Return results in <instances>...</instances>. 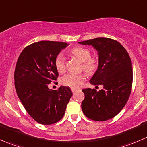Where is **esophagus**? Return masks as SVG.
<instances>
[{"instance_id": "esophagus-1", "label": "esophagus", "mask_w": 147, "mask_h": 147, "mask_svg": "<svg viewBox=\"0 0 147 147\" xmlns=\"http://www.w3.org/2000/svg\"><path fill=\"white\" fill-rule=\"evenodd\" d=\"M77 90H78V89H77V88H71V91H72V92H73V93L76 92V91Z\"/></svg>"}]
</instances>
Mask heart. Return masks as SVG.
Listing matches in <instances>:
<instances>
[{"instance_id": "1", "label": "heart", "mask_w": 147, "mask_h": 147, "mask_svg": "<svg viewBox=\"0 0 147 147\" xmlns=\"http://www.w3.org/2000/svg\"><path fill=\"white\" fill-rule=\"evenodd\" d=\"M71 53L76 58L83 62V69L86 72L91 74L95 71L98 66V61L95 58H91V51L83 47H75ZM55 66L59 73H63L66 70V59L62 53H59L55 59ZM85 76L83 74H68L62 77L61 83L66 86L79 88L83 85Z\"/></svg>"}]
</instances>
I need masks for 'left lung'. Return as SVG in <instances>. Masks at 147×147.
Masks as SVG:
<instances>
[{
	"label": "left lung",
	"mask_w": 147,
	"mask_h": 147,
	"mask_svg": "<svg viewBox=\"0 0 147 147\" xmlns=\"http://www.w3.org/2000/svg\"><path fill=\"white\" fill-rule=\"evenodd\" d=\"M78 43L92 46L98 52V69L89 82L104 86L98 91L94 88L82 90L85 95L81 103L83 112L94 121L111 119L121 111L131 91L133 70L129 53L121 43L108 38Z\"/></svg>",
	"instance_id": "left-lung-1"
}]
</instances>
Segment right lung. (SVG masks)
Instances as JSON below:
<instances>
[{
    "instance_id": "obj_1",
    "label": "right lung",
    "mask_w": 147,
    "mask_h": 147,
    "mask_svg": "<svg viewBox=\"0 0 147 147\" xmlns=\"http://www.w3.org/2000/svg\"><path fill=\"white\" fill-rule=\"evenodd\" d=\"M67 46L62 42H36L25 48L17 61L14 73L17 95L29 115L41 124L60 121L73 95L68 86L49 88L59 76L55 59Z\"/></svg>"
}]
</instances>
